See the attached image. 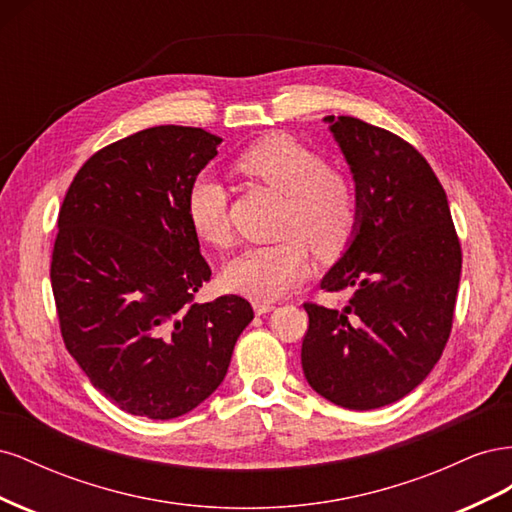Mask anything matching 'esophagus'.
<instances>
[{
	"instance_id": "obj_1",
	"label": "esophagus",
	"mask_w": 512,
	"mask_h": 512,
	"mask_svg": "<svg viewBox=\"0 0 512 512\" xmlns=\"http://www.w3.org/2000/svg\"><path fill=\"white\" fill-rule=\"evenodd\" d=\"M273 307H275V305H273V303H267V301H254V312H256L258 316L269 314Z\"/></svg>"
}]
</instances>
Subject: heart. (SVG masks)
Here are the masks:
<instances>
[{
    "label": "heart",
    "mask_w": 512,
    "mask_h": 512,
    "mask_svg": "<svg viewBox=\"0 0 512 512\" xmlns=\"http://www.w3.org/2000/svg\"><path fill=\"white\" fill-rule=\"evenodd\" d=\"M237 168L286 196L282 232L288 237L245 247L226 262L224 282L256 301H271L305 275L307 245L320 258H335L346 250L359 222V203L344 175L329 170L316 151L286 134H271L247 147ZM188 220L200 241L215 247L228 243V196L220 179H194L188 192Z\"/></svg>",
    "instance_id": "b5f03b06"
}]
</instances>
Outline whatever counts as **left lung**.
I'll return each instance as SVG.
<instances>
[{
	"label": "left lung",
	"mask_w": 512,
	"mask_h": 512,
	"mask_svg": "<svg viewBox=\"0 0 512 512\" xmlns=\"http://www.w3.org/2000/svg\"><path fill=\"white\" fill-rule=\"evenodd\" d=\"M356 185L359 222L320 288L352 290L339 312L305 303L303 374L335 406L406 397L438 363L453 327L461 245L446 192L404 138L356 117H324Z\"/></svg>",
	"instance_id": "left-lung-1"
}]
</instances>
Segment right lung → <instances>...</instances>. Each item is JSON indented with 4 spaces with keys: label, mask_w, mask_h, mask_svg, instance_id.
<instances>
[{
    "label": "right lung",
    "mask_w": 512,
    "mask_h": 512,
    "mask_svg": "<svg viewBox=\"0 0 512 512\" xmlns=\"http://www.w3.org/2000/svg\"><path fill=\"white\" fill-rule=\"evenodd\" d=\"M220 136L156 126L94 153L59 209L51 286L68 352L96 389L168 421L222 384L254 309L237 294L196 303L211 269L188 192Z\"/></svg>",
    "instance_id": "obj_1"
}]
</instances>
